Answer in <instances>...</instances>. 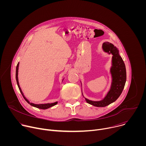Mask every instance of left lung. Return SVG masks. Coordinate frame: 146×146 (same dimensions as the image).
Wrapping results in <instances>:
<instances>
[{
	"label": "left lung",
	"instance_id": "obj_1",
	"mask_svg": "<svg viewBox=\"0 0 146 146\" xmlns=\"http://www.w3.org/2000/svg\"><path fill=\"white\" fill-rule=\"evenodd\" d=\"M103 50L109 54H112L111 66L110 73L111 77L110 88L107 94L102 100L94 101L85 98L86 101L95 107H105L115 102L121 94L125 84L127 80V72L125 65L119 55V50L112 43L108 41L102 44Z\"/></svg>",
	"mask_w": 146,
	"mask_h": 146
}]
</instances>
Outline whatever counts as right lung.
Masks as SVG:
<instances>
[{"label":"right lung","instance_id":"add662e5","mask_svg":"<svg viewBox=\"0 0 146 146\" xmlns=\"http://www.w3.org/2000/svg\"><path fill=\"white\" fill-rule=\"evenodd\" d=\"M19 62L18 63L17 65V67H16V73H15V78H16V81H17V86L18 87V88L21 92V93L23 96L24 97V99L29 104V105H31L32 106H33L35 108H38V109H43V110H45V109H47L51 107H52L55 105H56V104L58 103V102H54V103H44V104H35V103H31L30 102L27 98L25 96V95H24L22 90H21V88L20 86H19V82H18V67H19ZM64 78H63V80H62V81H63Z\"/></svg>","mask_w":146,"mask_h":146}]
</instances>
